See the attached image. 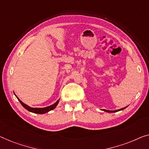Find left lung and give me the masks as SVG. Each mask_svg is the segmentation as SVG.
Returning a JSON list of instances; mask_svg holds the SVG:
<instances>
[{
  "mask_svg": "<svg viewBox=\"0 0 149 149\" xmlns=\"http://www.w3.org/2000/svg\"><path fill=\"white\" fill-rule=\"evenodd\" d=\"M126 107H124L123 108H121V109H119V110H105V109H103L104 111H105L106 112H116L118 111H120V110H123L124 109H125Z\"/></svg>",
  "mask_w": 149,
  "mask_h": 149,
  "instance_id": "8db88e82",
  "label": "left lung"
}]
</instances>
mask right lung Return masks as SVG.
Masks as SVG:
<instances>
[{"mask_svg":"<svg viewBox=\"0 0 149 149\" xmlns=\"http://www.w3.org/2000/svg\"><path fill=\"white\" fill-rule=\"evenodd\" d=\"M15 96L17 97V99L19 100L20 103L21 104V105L23 106L26 110H27L28 111H29V112H31L35 113V114H45V113L49 112V111L53 110L55 107H56L59 102V99L58 100H57L55 104H52V105L47 106V107H45V108H31V107H30V106H29L28 105H26V104H24L23 102L21 100L19 99V97H18L16 95H15Z\"/></svg>","mask_w":149,"mask_h":149,"instance_id":"add662e5","label":"right lung"}]
</instances>
